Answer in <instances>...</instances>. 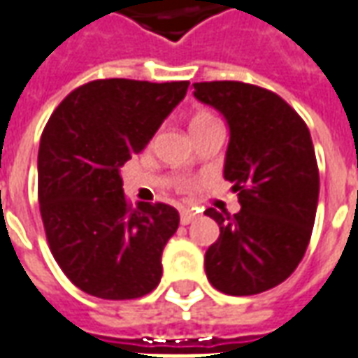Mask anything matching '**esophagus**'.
I'll return each mask as SVG.
<instances>
[{"label":"esophagus","mask_w":358,"mask_h":358,"mask_svg":"<svg viewBox=\"0 0 358 358\" xmlns=\"http://www.w3.org/2000/svg\"><path fill=\"white\" fill-rule=\"evenodd\" d=\"M198 217V213L194 210H182L180 211V221H182V225H189L192 221Z\"/></svg>","instance_id":"34e87169"}]
</instances>
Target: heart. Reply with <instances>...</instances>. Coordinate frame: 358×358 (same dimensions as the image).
Returning <instances> with one entry per match:
<instances>
[{"label": "heart", "instance_id": "b5f03b06", "mask_svg": "<svg viewBox=\"0 0 358 358\" xmlns=\"http://www.w3.org/2000/svg\"><path fill=\"white\" fill-rule=\"evenodd\" d=\"M215 119L211 117L210 113H203V111H199L196 113L192 121H189V129H196V127H203V125H208V123H213Z\"/></svg>", "mask_w": 358, "mask_h": 358}]
</instances>
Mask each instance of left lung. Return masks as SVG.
<instances>
[{"label": "left lung", "instance_id": "obj_1", "mask_svg": "<svg viewBox=\"0 0 358 358\" xmlns=\"http://www.w3.org/2000/svg\"><path fill=\"white\" fill-rule=\"evenodd\" d=\"M194 97L229 127L223 178L241 203L233 217L206 210L220 225V239L206 250L208 280L229 296L271 290L296 271L312 237L320 172L310 129L264 87L199 82Z\"/></svg>", "mask_w": 358, "mask_h": 358}]
</instances>
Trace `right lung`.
Instances as JSON below:
<instances>
[{"label": "right lung", "mask_w": 358, "mask_h": 358, "mask_svg": "<svg viewBox=\"0 0 358 358\" xmlns=\"http://www.w3.org/2000/svg\"><path fill=\"white\" fill-rule=\"evenodd\" d=\"M189 82L96 80L76 87L46 123L38 201L52 257L70 282L101 300H133L159 286L178 211L129 208L121 166L147 147Z\"/></svg>", "instance_id": "add662e5"}]
</instances>
